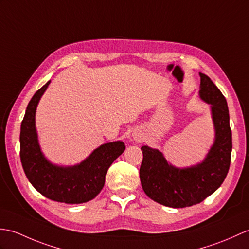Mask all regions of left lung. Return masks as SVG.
<instances>
[{
	"label": "left lung",
	"instance_id": "left-lung-1",
	"mask_svg": "<svg viewBox=\"0 0 249 249\" xmlns=\"http://www.w3.org/2000/svg\"><path fill=\"white\" fill-rule=\"evenodd\" d=\"M200 75L199 95L211 104L215 141L203 163L176 169L158 149L142 146L140 180L149 198L166 207L184 208L199 204L221 187L229 171L232 134L226 98L206 74Z\"/></svg>",
	"mask_w": 249,
	"mask_h": 249
}]
</instances>
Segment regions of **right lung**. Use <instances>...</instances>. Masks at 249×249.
<instances>
[{"mask_svg":"<svg viewBox=\"0 0 249 249\" xmlns=\"http://www.w3.org/2000/svg\"><path fill=\"white\" fill-rule=\"evenodd\" d=\"M50 82L41 87L28 103L20 131V158L28 180L46 198L65 204H82L93 199L105 184L106 173L124 152L121 141L103 144L82 163L57 166L50 163L40 151L35 128V113L40 97Z\"/></svg>","mask_w":249,"mask_h":249,"instance_id":"obj_1","label":"right lung"}]
</instances>
